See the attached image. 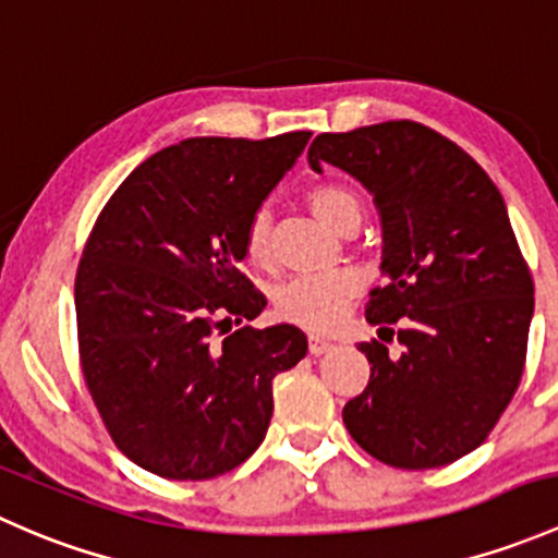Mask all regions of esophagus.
<instances>
[{
	"label": "esophagus",
	"mask_w": 558,
	"mask_h": 558,
	"mask_svg": "<svg viewBox=\"0 0 558 558\" xmlns=\"http://www.w3.org/2000/svg\"><path fill=\"white\" fill-rule=\"evenodd\" d=\"M332 349V343L327 341V338L322 336H308V352L314 354V357H319V354H327Z\"/></svg>",
	"instance_id": "34e87169"
}]
</instances>
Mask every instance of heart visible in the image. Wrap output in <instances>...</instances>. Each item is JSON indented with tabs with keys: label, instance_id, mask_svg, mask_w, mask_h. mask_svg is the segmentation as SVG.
Wrapping results in <instances>:
<instances>
[{
	"label": "heart",
	"instance_id": "b5f03b06",
	"mask_svg": "<svg viewBox=\"0 0 558 558\" xmlns=\"http://www.w3.org/2000/svg\"><path fill=\"white\" fill-rule=\"evenodd\" d=\"M308 209L317 220L332 231L343 233L349 226H360L363 217V201L349 187L325 182L306 193ZM244 257L250 266L268 271L274 266L271 250V220L266 211L252 215L244 228ZM360 292V277L354 271H330L314 274V277L287 279L274 292V308L279 317L295 322V325L327 330L347 314L349 303Z\"/></svg>",
	"mask_w": 558,
	"mask_h": 558
}]
</instances>
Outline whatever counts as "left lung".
I'll return each mask as SVG.
<instances>
[{"mask_svg":"<svg viewBox=\"0 0 558 558\" xmlns=\"http://www.w3.org/2000/svg\"><path fill=\"white\" fill-rule=\"evenodd\" d=\"M308 163L338 166L373 193L387 281L365 319L400 343V354L392 338L360 343L371 378L343 424L392 468L457 462L489 438L526 363L535 284L502 195L462 147L413 120L319 134Z\"/></svg>","mask_w":558,"mask_h":558,"instance_id":"1","label":"left lung"}]
</instances>
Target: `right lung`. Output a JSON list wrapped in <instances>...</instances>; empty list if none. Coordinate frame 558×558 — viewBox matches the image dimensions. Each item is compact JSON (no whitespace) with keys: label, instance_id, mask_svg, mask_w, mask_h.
Segmentation results:
<instances>
[{"label":"right lung","instance_id":"add662e5","mask_svg":"<svg viewBox=\"0 0 558 558\" xmlns=\"http://www.w3.org/2000/svg\"><path fill=\"white\" fill-rule=\"evenodd\" d=\"M312 131L195 136L150 155L112 193L74 279L85 387L131 462L171 481L239 468L266 438L271 381L306 357L295 325L266 330L239 263L244 228Z\"/></svg>","mask_w":558,"mask_h":558}]
</instances>
